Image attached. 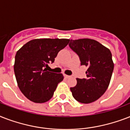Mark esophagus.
Returning <instances> with one entry per match:
<instances>
[{
	"mask_svg": "<svg viewBox=\"0 0 130 130\" xmlns=\"http://www.w3.org/2000/svg\"><path fill=\"white\" fill-rule=\"evenodd\" d=\"M64 76H65V77H66V78H69V77H71L70 75H66V74H64Z\"/></svg>",
	"mask_w": 130,
	"mask_h": 130,
	"instance_id": "esophagus-1",
	"label": "esophagus"
}]
</instances>
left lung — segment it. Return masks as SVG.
Here are the masks:
<instances>
[{"label":"left lung","instance_id":"obj_1","mask_svg":"<svg viewBox=\"0 0 130 130\" xmlns=\"http://www.w3.org/2000/svg\"><path fill=\"white\" fill-rule=\"evenodd\" d=\"M69 47L79 57L81 65L88 67L86 78H77L70 88L73 98L81 103L94 102L106 92L114 68L110 50L94 40H71Z\"/></svg>","mask_w":130,"mask_h":130}]
</instances>
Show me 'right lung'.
<instances>
[{
  "label": "right lung",
  "mask_w": 130,
  "mask_h": 130,
  "mask_svg": "<svg viewBox=\"0 0 130 130\" xmlns=\"http://www.w3.org/2000/svg\"><path fill=\"white\" fill-rule=\"evenodd\" d=\"M69 39H34L24 44L15 55L14 72L17 85L27 99L43 103L53 97L57 85L63 79L62 73L47 71L59 51Z\"/></svg>",
  "instance_id": "right-lung-1"
}]
</instances>
